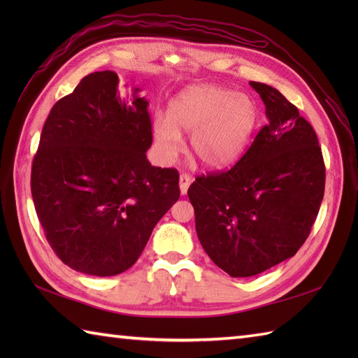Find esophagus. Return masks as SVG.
Instances as JSON below:
<instances>
[{"mask_svg": "<svg viewBox=\"0 0 358 358\" xmlns=\"http://www.w3.org/2000/svg\"><path fill=\"white\" fill-rule=\"evenodd\" d=\"M191 181H192V178L189 177V175H186V173L180 175V192H181V195H185L187 192L189 186H191Z\"/></svg>", "mask_w": 358, "mask_h": 358, "instance_id": "obj_1", "label": "esophagus"}]
</instances>
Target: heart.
I'll return each instance as SVG.
<instances>
[{
	"label": "heart",
	"instance_id": "b5f03b06",
	"mask_svg": "<svg viewBox=\"0 0 358 358\" xmlns=\"http://www.w3.org/2000/svg\"><path fill=\"white\" fill-rule=\"evenodd\" d=\"M258 123V106L248 94L217 85H192L173 98L169 118L158 115L152 136L158 158L171 164L189 136V152L208 169H224L245 154Z\"/></svg>",
	"mask_w": 358,
	"mask_h": 358
}]
</instances>
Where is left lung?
I'll use <instances>...</instances> for the list:
<instances>
[{
    "instance_id": "obj_1",
    "label": "left lung",
    "mask_w": 358,
    "mask_h": 358,
    "mask_svg": "<svg viewBox=\"0 0 358 358\" xmlns=\"http://www.w3.org/2000/svg\"><path fill=\"white\" fill-rule=\"evenodd\" d=\"M249 85L269 123L237 164L199 177L187 191L203 249L231 277H252L294 257L324 194V163L313 126L277 89Z\"/></svg>"
}]
</instances>
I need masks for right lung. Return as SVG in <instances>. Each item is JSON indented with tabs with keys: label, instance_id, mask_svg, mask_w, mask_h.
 <instances>
[{
	"label": "right lung",
	"instance_id": "right-lung-1",
	"mask_svg": "<svg viewBox=\"0 0 358 358\" xmlns=\"http://www.w3.org/2000/svg\"><path fill=\"white\" fill-rule=\"evenodd\" d=\"M118 92V75L94 72L53 106L32 163L38 220L59 260L110 277L138 260L180 199L178 172L149 163V101Z\"/></svg>",
	"mask_w": 358,
	"mask_h": 358
}]
</instances>
